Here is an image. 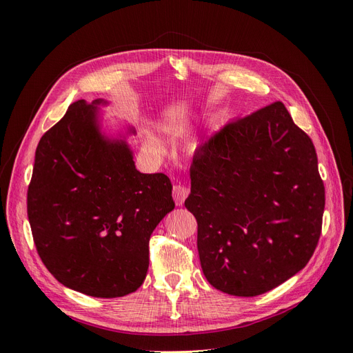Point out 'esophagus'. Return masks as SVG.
<instances>
[{
  "mask_svg": "<svg viewBox=\"0 0 353 353\" xmlns=\"http://www.w3.org/2000/svg\"><path fill=\"white\" fill-rule=\"evenodd\" d=\"M172 196H174L176 206H183L187 196H188V188L183 184H175L172 188Z\"/></svg>",
  "mask_w": 353,
  "mask_h": 353,
  "instance_id": "esophagus-1",
  "label": "esophagus"
}]
</instances>
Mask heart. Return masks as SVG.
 <instances>
[{
	"label": "heart",
	"mask_w": 353,
	"mask_h": 353,
	"mask_svg": "<svg viewBox=\"0 0 353 353\" xmlns=\"http://www.w3.org/2000/svg\"><path fill=\"white\" fill-rule=\"evenodd\" d=\"M147 143H148V145H150L153 150H156V152H162L163 150V147H162V144L159 143V140H156V138L153 137V135H148L147 137Z\"/></svg>",
	"instance_id": "1"
}]
</instances>
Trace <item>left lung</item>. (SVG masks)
Returning <instances> with one entry per match:
<instances>
[{
	"label": "left lung",
	"instance_id": "left-lung-1",
	"mask_svg": "<svg viewBox=\"0 0 353 353\" xmlns=\"http://www.w3.org/2000/svg\"><path fill=\"white\" fill-rule=\"evenodd\" d=\"M190 176L185 208L213 287L253 297L305 268L321 236L325 190L312 140L281 101L206 138Z\"/></svg>",
	"mask_w": 353,
	"mask_h": 353
}]
</instances>
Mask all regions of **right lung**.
<instances>
[{"label": "right lung", "instance_id": "right-lung-1", "mask_svg": "<svg viewBox=\"0 0 353 353\" xmlns=\"http://www.w3.org/2000/svg\"><path fill=\"white\" fill-rule=\"evenodd\" d=\"M105 104L74 101L42 135L28 218L39 258L59 283L110 299L143 284L150 236L175 203L165 174L137 170L125 135L101 132Z\"/></svg>", "mask_w": 353, "mask_h": 353}]
</instances>
